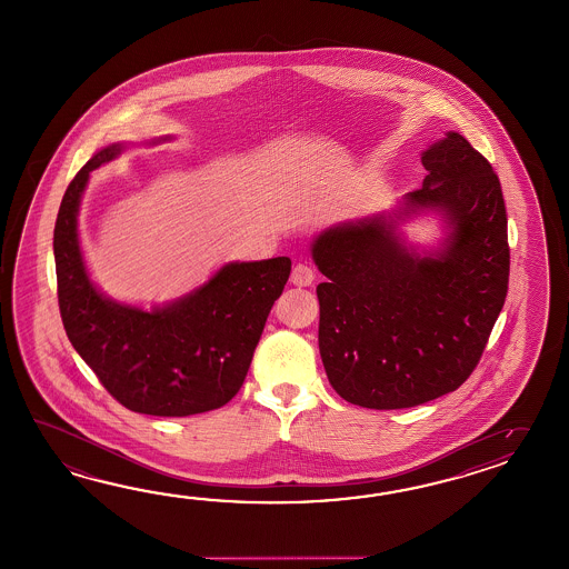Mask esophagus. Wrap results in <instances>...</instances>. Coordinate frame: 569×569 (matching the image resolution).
<instances>
[{"mask_svg": "<svg viewBox=\"0 0 569 569\" xmlns=\"http://www.w3.org/2000/svg\"><path fill=\"white\" fill-rule=\"evenodd\" d=\"M316 280V270L305 262L292 268L291 282L295 287H309Z\"/></svg>", "mask_w": 569, "mask_h": 569, "instance_id": "1", "label": "esophagus"}]
</instances>
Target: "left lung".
Segmentation results:
<instances>
[{
	"label": "left lung",
	"instance_id": "obj_1",
	"mask_svg": "<svg viewBox=\"0 0 569 569\" xmlns=\"http://www.w3.org/2000/svg\"><path fill=\"white\" fill-rule=\"evenodd\" d=\"M422 188L396 218L442 211L450 238L420 257L385 214L326 229L311 253L318 284L319 355L331 387L369 410H403L459 389L502 311L508 219L491 163L459 132L422 153Z\"/></svg>",
	"mask_w": 569,
	"mask_h": 569
}]
</instances>
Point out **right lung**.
<instances>
[{"label":"right lung","mask_w":569,"mask_h":569,"mask_svg":"<svg viewBox=\"0 0 569 569\" xmlns=\"http://www.w3.org/2000/svg\"><path fill=\"white\" fill-rule=\"evenodd\" d=\"M120 151V143L98 151L59 207L53 250L67 338L127 410L184 418L223 408L243 385L291 260L231 262L197 291L153 311L110 301L86 272L78 211L90 172Z\"/></svg>","instance_id":"add662e5"}]
</instances>
